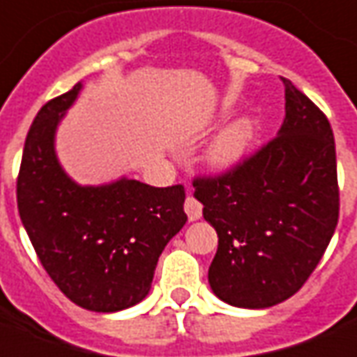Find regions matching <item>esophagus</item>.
Returning a JSON list of instances; mask_svg holds the SVG:
<instances>
[{
	"label": "esophagus",
	"instance_id": "esophagus-1",
	"mask_svg": "<svg viewBox=\"0 0 357 357\" xmlns=\"http://www.w3.org/2000/svg\"><path fill=\"white\" fill-rule=\"evenodd\" d=\"M184 211H186V215H188L190 220H197V218H202L204 207H202V204H199L197 199L188 196L186 197V202H184Z\"/></svg>",
	"mask_w": 357,
	"mask_h": 357
}]
</instances>
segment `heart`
I'll use <instances>...</instances> for the list:
<instances>
[{
	"instance_id": "1",
	"label": "heart",
	"mask_w": 357,
	"mask_h": 357,
	"mask_svg": "<svg viewBox=\"0 0 357 357\" xmlns=\"http://www.w3.org/2000/svg\"><path fill=\"white\" fill-rule=\"evenodd\" d=\"M261 125L253 116L234 119L225 131L217 135L205 152V163L215 173H228L245 160L259 139Z\"/></svg>"
}]
</instances>
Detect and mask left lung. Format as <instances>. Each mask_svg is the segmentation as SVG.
Returning <instances> with one entry per match:
<instances>
[{"instance_id": "obj_1", "label": "left lung", "mask_w": 357, "mask_h": 357, "mask_svg": "<svg viewBox=\"0 0 357 357\" xmlns=\"http://www.w3.org/2000/svg\"><path fill=\"white\" fill-rule=\"evenodd\" d=\"M278 137L225 175L194 181L218 236L209 285L238 308H270L310 278L339 222L337 152L329 119L282 77Z\"/></svg>"}]
</instances>
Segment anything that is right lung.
<instances>
[{"label":"right lung","instance_id":"right-lung-1","mask_svg":"<svg viewBox=\"0 0 357 357\" xmlns=\"http://www.w3.org/2000/svg\"><path fill=\"white\" fill-rule=\"evenodd\" d=\"M83 83L38 112L17 181L20 220L41 264L72 303L119 312L150 293L169 239L186 225L184 186L153 188L121 176L82 186L62 169L54 137Z\"/></svg>","mask_w":357,"mask_h":357}]
</instances>
